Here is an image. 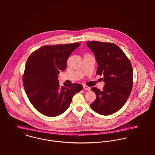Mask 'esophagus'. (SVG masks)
Wrapping results in <instances>:
<instances>
[{
	"mask_svg": "<svg viewBox=\"0 0 155 155\" xmlns=\"http://www.w3.org/2000/svg\"><path fill=\"white\" fill-rule=\"evenodd\" d=\"M83 88L85 89V90H87V91H90V88L89 87H88V86H86V85H83Z\"/></svg>",
	"mask_w": 155,
	"mask_h": 155,
	"instance_id": "obj_1",
	"label": "esophagus"
}]
</instances>
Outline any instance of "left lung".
<instances>
[{"mask_svg":"<svg viewBox=\"0 0 155 155\" xmlns=\"http://www.w3.org/2000/svg\"><path fill=\"white\" fill-rule=\"evenodd\" d=\"M98 64L96 74L103 75L105 85L101 91L91 88L96 94L90 106L96 113L110 115L124 106L133 87V69L130 61L123 51L114 44L98 41L87 42Z\"/></svg>","mask_w":155,"mask_h":155,"instance_id":"1","label":"left lung"}]
</instances>
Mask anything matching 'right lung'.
Wrapping results in <instances>:
<instances>
[{
	"mask_svg": "<svg viewBox=\"0 0 155 155\" xmlns=\"http://www.w3.org/2000/svg\"><path fill=\"white\" fill-rule=\"evenodd\" d=\"M81 44L44 46L31 54L23 76L24 88L36 109L48 117H55L69 107L73 96L83 90L80 84L60 87L58 75L67 67V61Z\"/></svg>",
	"mask_w": 155,
	"mask_h": 155,
	"instance_id": "1",
	"label": "right lung"
}]
</instances>
